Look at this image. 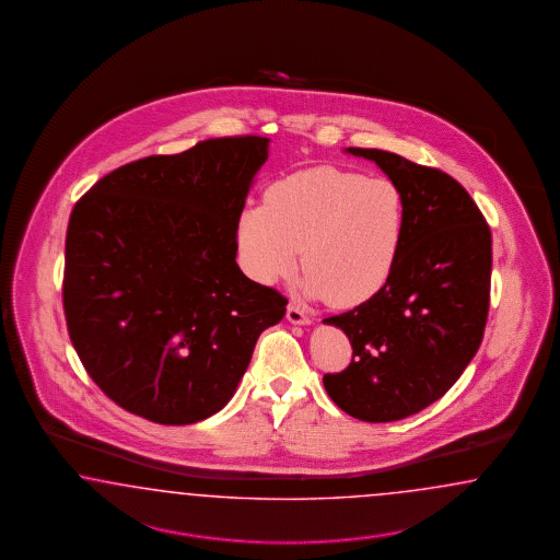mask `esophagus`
I'll return each mask as SVG.
<instances>
[{
  "instance_id": "1",
  "label": "esophagus",
  "mask_w": 560,
  "mask_h": 560,
  "mask_svg": "<svg viewBox=\"0 0 560 560\" xmlns=\"http://www.w3.org/2000/svg\"><path fill=\"white\" fill-rule=\"evenodd\" d=\"M288 320L291 324H298V326H305V324H310V318L305 316L304 312L300 310V307H295V305H288Z\"/></svg>"
}]
</instances>
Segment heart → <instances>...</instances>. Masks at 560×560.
I'll return each instance as SVG.
<instances>
[{
    "mask_svg": "<svg viewBox=\"0 0 560 560\" xmlns=\"http://www.w3.org/2000/svg\"><path fill=\"white\" fill-rule=\"evenodd\" d=\"M405 234V199L388 178L314 166L275 183L265 203L236 223L244 269L272 285L295 269L302 289L335 307H353L386 285Z\"/></svg>",
    "mask_w": 560,
    "mask_h": 560,
    "instance_id": "heart-1",
    "label": "heart"
}]
</instances>
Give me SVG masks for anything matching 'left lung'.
<instances>
[{
	"mask_svg": "<svg viewBox=\"0 0 560 560\" xmlns=\"http://www.w3.org/2000/svg\"><path fill=\"white\" fill-rule=\"evenodd\" d=\"M400 188L405 234L386 285L323 320L353 347L324 388L359 421L390 423L440 400L476 355L489 314L491 230L466 188L398 153L347 148Z\"/></svg>",
	"mask_w": 560,
	"mask_h": 560,
	"instance_id": "obj_1",
	"label": "left lung"
}]
</instances>
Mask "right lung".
Returning a JSON list of instances; mask_svg holds the SVG:
<instances>
[{
  "mask_svg": "<svg viewBox=\"0 0 560 560\" xmlns=\"http://www.w3.org/2000/svg\"><path fill=\"white\" fill-rule=\"evenodd\" d=\"M267 137L207 139L113 170L75 203L63 307L85 372L152 423L225 407L288 300L236 262V223Z\"/></svg>",
  "mask_w": 560,
  "mask_h": 560,
  "instance_id": "add662e5",
  "label": "right lung"
}]
</instances>
